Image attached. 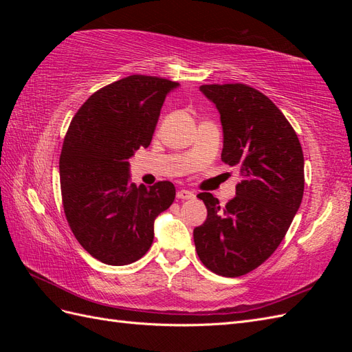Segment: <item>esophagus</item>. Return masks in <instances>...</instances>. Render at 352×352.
<instances>
[{
    "label": "esophagus",
    "mask_w": 352,
    "mask_h": 352,
    "mask_svg": "<svg viewBox=\"0 0 352 352\" xmlns=\"http://www.w3.org/2000/svg\"><path fill=\"white\" fill-rule=\"evenodd\" d=\"M177 198L179 199H192V198H195V194L190 192V190H188V189H180V190H177Z\"/></svg>",
    "instance_id": "esophagus-1"
}]
</instances>
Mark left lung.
<instances>
[{"mask_svg": "<svg viewBox=\"0 0 352 352\" xmlns=\"http://www.w3.org/2000/svg\"><path fill=\"white\" fill-rule=\"evenodd\" d=\"M223 129L221 162L236 166L242 180L225 208L198 194L207 219L194 229L198 257L212 273L238 278L267 260L285 238L304 194V155L283 113L242 83L202 85Z\"/></svg>", "mask_w": 352, "mask_h": 352, "instance_id": "obj_1", "label": "left lung"}]
</instances>
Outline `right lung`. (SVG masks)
<instances>
[{
    "mask_svg": "<svg viewBox=\"0 0 352 352\" xmlns=\"http://www.w3.org/2000/svg\"><path fill=\"white\" fill-rule=\"evenodd\" d=\"M177 82L132 74L85 101L60 155V185L69 226L94 258L138 261L154 241V220L175 201L172 182L148 189L131 182L129 158L150 145L160 110Z\"/></svg>",
    "mask_w": 352,
    "mask_h": 352,
    "instance_id": "add662e5",
    "label": "right lung"
}]
</instances>
